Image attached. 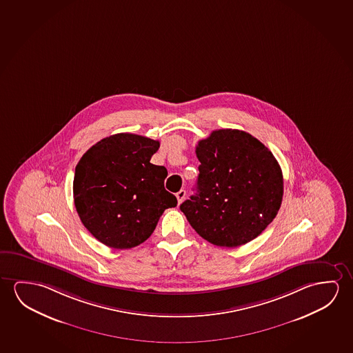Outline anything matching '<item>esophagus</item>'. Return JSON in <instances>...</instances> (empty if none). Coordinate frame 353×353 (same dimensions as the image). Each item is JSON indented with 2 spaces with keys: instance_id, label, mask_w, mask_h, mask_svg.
Returning <instances> with one entry per match:
<instances>
[{
  "instance_id": "1",
  "label": "esophagus",
  "mask_w": 353,
  "mask_h": 353,
  "mask_svg": "<svg viewBox=\"0 0 353 353\" xmlns=\"http://www.w3.org/2000/svg\"><path fill=\"white\" fill-rule=\"evenodd\" d=\"M176 198H177V201H179V205L182 203V201H185V190H181L179 193L176 194Z\"/></svg>"
}]
</instances>
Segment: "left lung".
Segmentation results:
<instances>
[{"instance_id": "obj_1", "label": "left lung", "mask_w": 353, "mask_h": 353, "mask_svg": "<svg viewBox=\"0 0 353 353\" xmlns=\"http://www.w3.org/2000/svg\"><path fill=\"white\" fill-rule=\"evenodd\" d=\"M196 196L179 209L208 242L239 247L258 237L277 215L282 171L268 148L239 130H212L198 141Z\"/></svg>"}]
</instances>
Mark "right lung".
Masks as SVG:
<instances>
[{
    "instance_id": "1",
    "label": "right lung",
    "mask_w": 353,
    "mask_h": 353,
    "mask_svg": "<svg viewBox=\"0 0 353 353\" xmlns=\"http://www.w3.org/2000/svg\"><path fill=\"white\" fill-rule=\"evenodd\" d=\"M159 147L147 137L119 133L92 145L77 165V212L105 245H139L152 236L165 209L177 205L176 196L163 187L168 170L150 163Z\"/></svg>"
}]
</instances>
